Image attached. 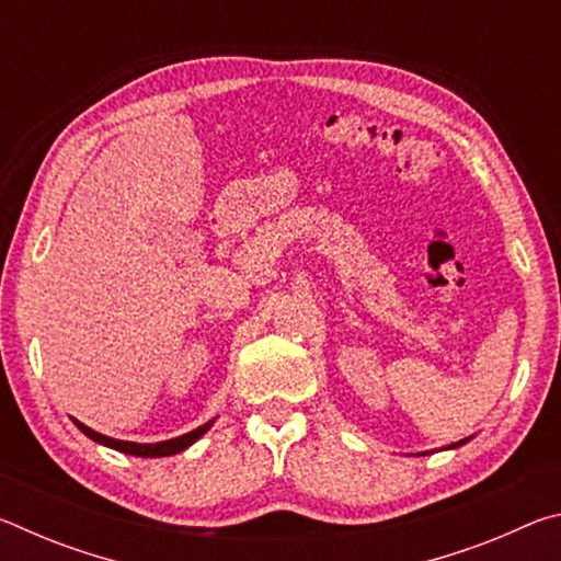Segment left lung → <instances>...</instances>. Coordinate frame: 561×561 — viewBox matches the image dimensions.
<instances>
[{
	"label": "left lung",
	"mask_w": 561,
	"mask_h": 561,
	"mask_svg": "<svg viewBox=\"0 0 561 561\" xmlns=\"http://www.w3.org/2000/svg\"><path fill=\"white\" fill-rule=\"evenodd\" d=\"M462 443H465V440H462Z\"/></svg>",
	"instance_id": "1"
}]
</instances>
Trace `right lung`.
Segmentation results:
<instances>
[{
	"instance_id": "add662e5",
	"label": "right lung",
	"mask_w": 561,
	"mask_h": 561,
	"mask_svg": "<svg viewBox=\"0 0 561 561\" xmlns=\"http://www.w3.org/2000/svg\"><path fill=\"white\" fill-rule=\"evenodd\" d=\"M76 425H79V431L83 435H89L91 440H96L101 445H108V448L113 450H121V453H128V455H138V458H163V455H175L180 450H185L187 445H193L201 435L210 428L213 423H205L201 425V428L190 431L185 435H180V438H173V440H163V443H128V440H116V438H108V435H101L96 431H91L89 425H83L76 421Z\"/></svg>"
}]
</instances>
